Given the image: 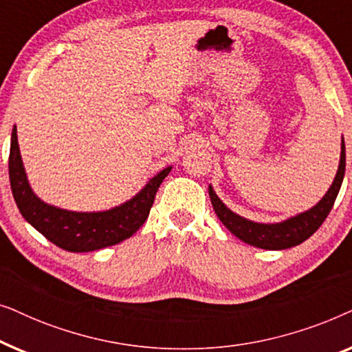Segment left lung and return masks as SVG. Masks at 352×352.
<instances>
[{
  "instance_id": "obj_1",
  "label": "left lung",
  "mask_w": 352,
  "mask_h": 352,
  "mask_svg": "<svg viewBox=\"0 0 352 352\" xmlns=\"http://www.w3.org/2000/svg\"><path fill=\"white\" fill-rule=\"evenodd\" d=\"M344 168H346V151H344V141L341 142V158L338 173H336L333 184L324 195L319 204L312 206L309 211L290 218L283 223L277 224H259L253 223L242 218V216L235 214L226 206L223 201L218 199L214 190L208 187V194L213 204L214 213L218 214L226 228L232 232L235 237L243 240L245 243L253 245V247L264 248V250H285L292 248L295 245H300L311 237L317 229L320 228L327 216L333 208V204L338 195L341 182L344 177Z\"/></svg>"
}]
</instances>
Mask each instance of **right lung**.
I'll use <instances>...</instances> for the list:
<instances>
[{
  "label": "right lung",
  "mask_w": 352,
  "mask_h": 352,
  "mask_svg": "<svg viewBox=\"0 0 352 352\" xmlns=\"http://www.w3.org/2000/svg\"><path fill=\"white\" fill-rule=\"evenodd\" d=\"M171 166L158 173L126 204L99 213H75L41 201L28 186L19 152L17 129L14 126L9 152V181L14 200L23 218L45 237L67 252H94L129 239L146 223L155 194Z\"/></svg>",
  "instance_id": "obj_1"
}]
</instances>
